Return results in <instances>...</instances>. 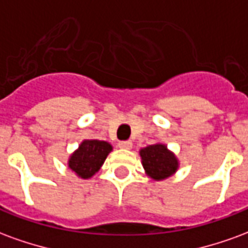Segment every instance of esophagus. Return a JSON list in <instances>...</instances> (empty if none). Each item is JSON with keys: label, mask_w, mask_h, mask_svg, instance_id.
Masks as SVG:
<instances>
[{"label": "esophagus", "mask_w": 248, "mask_h": 248, "mask_svg": "<svg viewBox=\"0 0 248 248\" xmlns=\"http://www.w3.org/2000/svg\"><path fill=\"white\" fill-rule=\"evenodd\" d=\"M118 147L124 149V150H130L133 147V143H131V140H121L118 143Z\"/></svg>", "instance_id": "obj_1"}]
</instances>
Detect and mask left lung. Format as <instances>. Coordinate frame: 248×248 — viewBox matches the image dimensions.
Masks as SVG:
<instances>
[{
  "mask_svg": "<svg viewBox=\"0 0 248 248\" xmlns=\"http://www.w3.org/2000/svg\"><path fill=\"white\" fill-rule=\"evenodd\" d=\"M140 154L147 175L155 181L166 179L177 171L178 159L162 143L147 146L140 151Z\"/></svg>",
  "mask_w": 248,
  "mask_h": 248,
  "instance_id": "8db88e82",
  "label": "left lung"
}]
</instances>
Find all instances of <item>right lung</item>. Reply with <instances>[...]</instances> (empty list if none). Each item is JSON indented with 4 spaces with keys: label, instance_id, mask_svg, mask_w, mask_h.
Segmentation results:
<instances>
[{
    "label": "right lung",
    "instance_id": "obj_1",
    "mask_svg": "<svg viewBox=\"0 0 248 248\" xmlns=\"http://www.w3.org/2000/svg\"><path fill=\"white\" fill-rule=\"evenodd\" d=\"M111 150H113L111 145L105 140H83L78 147V150L71 154L69 159V167L78 177L87 179L101 169L106 156Z\"/></svg>",
    "mask_w": 248,
    "mask_h": 248
}]
</instances>
